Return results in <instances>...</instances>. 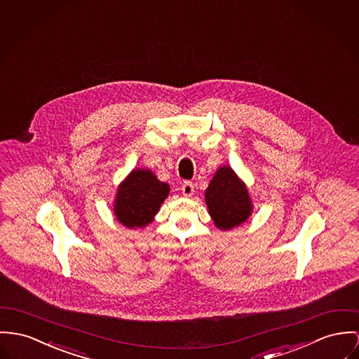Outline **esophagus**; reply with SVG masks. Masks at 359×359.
I'll use <instances>...</instances> for the list:
<instances>
[{
	"label": "esophagus",
	"mask_w": 359,
	"mask_h": 359,
	"mask_svg": "<svg viewBox=\"0 0 359 359\" xmlns=\"http://www.w3.org/2000/svg\"><path fill=\"white\" fill-rule=\"evenodd\" d=\"M182 193L184 196H191L194 194V184L191 182H184L182 184Z\"/></svg>",
	"instance_id": "34e87169"
}]
</instances>
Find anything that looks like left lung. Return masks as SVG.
<instances>
[{"label": "left lung", "mask_w": 359, "mask_h": 359, "mask_svg": "<svg viewBox=\"0 0 359 359\" xmlns=\"http://www.w3.org/2000/svg\"><path fill=\"white\" fill-rule=\"evenodd\" d=\"M205 199L215 225L222 231L243 224L252 210L246 184L229 166L217 169L205 191Z\"/></svg>", "instance_id": "8db88e82"}]
</instances>
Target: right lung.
<instances>
[{
  "label": "right lung",
  "instance_id": "obj_1",
  "mask_svg": "<svg viewBox=\"0 0 359 359\" xmlns=\"http://www.w3.org/2000/svg\"><path fill=\"white\" fill-rule=\"evenodd\" d=\"M169 194V186L149 169H134L118 186L113 212L127 228L151 222Z\"/></svg>",
  "mask_w": 359,
  "mask_h": 359
}]
</instances>
